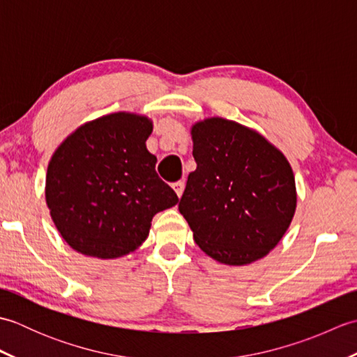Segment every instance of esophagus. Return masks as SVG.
<instances>
[{"label": "esophagus", "instance_id": "esophagus-1", "mask_svg": "<svg viewBox=\"0 0 357 357\" xmlns=\"http://www.w3.org/2000/svg\"><path fill=\"white\" fill-rule=\"evenodd\" d=\"M172 187H173V190L176 192V195L181 198V196H183V193H184V187H185L184 181H178V183H174Z\"/></svg>", "mask_w": 357, "mask_h": 357}]
</instances>
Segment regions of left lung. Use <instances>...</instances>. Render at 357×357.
<instances>
[{"mask_svg":"<svg viewBox=\"0 0 357 357\" xmlns=\"http://www.w3.org/2000/svg\"><path fill=\"white\" fill-rule=\"evenodd\" d=\"M196 170L179 211L202 252L227 265L267 256L296 210L291 165L262 135L224 118L192 127Z\"/></svg>","mask_w":357,"mask_h":357,"instance_id":"obj_1","label":"left lung"}]
</instances>
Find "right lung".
<instances>
[{
    "mask_svg": "<svg viewBox=\"0 0 357 357\" xmlns=\"http://www.w3.org/2000/svg\"><path fill=\"white\" fill-rule=\"evenodd\" d=\"M147 116L110 113L82 124L53 153L45 202L63 239L78 253L115 259L147 239L151 219L178 204L146 147Z\"/></svg>",
    "mask_w": 357,
    "mask_h": 357,
    "instance_id": "1",
    "label": "right lung"
}]
</instances>
